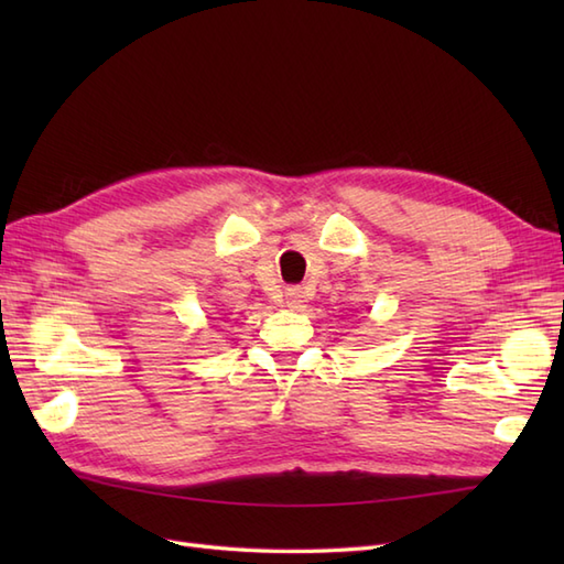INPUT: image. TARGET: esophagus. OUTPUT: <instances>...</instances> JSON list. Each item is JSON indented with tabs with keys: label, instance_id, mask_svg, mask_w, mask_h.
Here are the masks:
<instances>
[{
	"label": "esophagus",
	"instance_id": "1",
	"mask_svg": "<svg viewBox=\"0 0 564 564\" xmlns=\"http://www.w3.org/2000/svg\"><path fill=\"white\" fill-rule=\"evenodd\" d=\"M305 303H307V293L305 289H301V285H293V289L285 291V305L291 310H303Z\"/></svg>",
	"mask_w": 564,
	"mask_h": 564
}]
</instances>
